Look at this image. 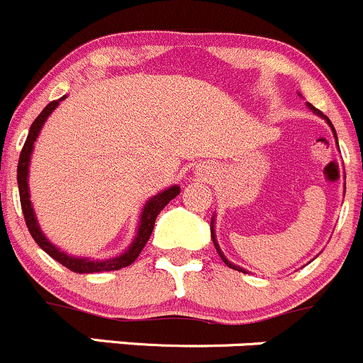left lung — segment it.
I'll use <instances>...</instances> for the list:
<instances>
[{"label": "left lung", "mask_w": 363, "mask_h": 363, "mask_svg": "<svg viewBox=\"0 0 363 363\" xmlns=\"http://www.w3.org/2000/svg\"><path fill=\"white\" fill-rule=\"evenodd\" d=\"M307 107H308V109H311V111H312V113H314V114H315V116L323 118V120H325V121H326V123H328V125H330V128H332V132H333V138H335V141H337V134H335V128H333L332 121H330V120H328V116H325V114H323V113H321V111H319V109H315V107H314V106H312V104H308V102H307ZM337 146H339V143H337ZM210 231H211V240H213V245H215V249H217L218 256H220V257H222V261H224V263H225V264H228V267H229V268H233V270H238V272H243V274H247V270H243V268H242V267H236V264H235V263H231V261H229V259H228V257H225V256H224V252H222V249H220V247H218V242H217V235H215V215H213V217H211Z\"/></svg>", "instance_id": "1"}]
</instances>
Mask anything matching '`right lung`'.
I'll list each match as a JSON object with an SVG mask.
<instances>
[{
    "instance_id": "right-lung-1",
    "label": "right lung",
    "mask_w": 363,
    "mask_h": 363,
    "mask_svg": "<svg viewBox=\"0 0 363 363\" xmlns=\"http://www.w3.org/2000/svg\"><path fill=\"white\" fill-rule=\"evenodd\" d=\"M67 99V95H63L61 99L55 100L49 106L44 107L40 114L37 116V120L31 123L30 132H28L26 143L23 146V152L19 157V166H17V183H19V196H21V206H23L24 220H26L28 229H30L31 236L37 242V245L42 250L49 254L52 259H56L58 263L67 267L68 270L75 272V274H96V272H111V270H120V268L128 267V264L134 263L138 259V256L141 254V250L145 249L146 242L150 240L153 231V225H155V218L160 211L164 210L167 203L171 199L180 194V185H171L167 189L160 190L159 194L150 197L148 201L143 206L141 215H139V224L138 231H135L134 240H132L130 245L123 250L121 254L113 257H106V259H95V257H86V256H72V254L65 252L60 247H56L48 236L44 235V231L40 229L37 220V215H35L33 204L30 199V185H28V177H30V162H31V153L35 150V141L38 139L42 127L45 125L48 118L51 116L52 111L60 106L61 100Z\"/></svg>"
}]
</instances>
